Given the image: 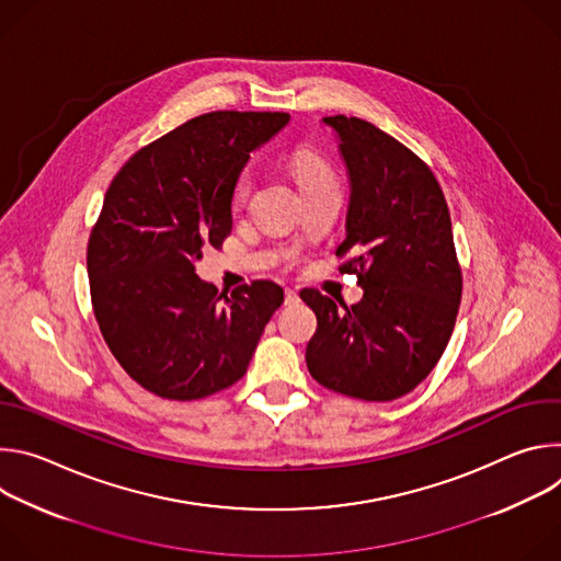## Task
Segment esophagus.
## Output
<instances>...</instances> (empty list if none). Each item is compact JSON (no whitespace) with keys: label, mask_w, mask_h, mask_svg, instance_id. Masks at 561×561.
<instances>
[{"label":"esophagus","mask_w":561,"mask_h":561,"mask_svg":"<svg viewBox=\"0 0 561 561\" xmlns=\"http://www.w3.org/2000/svg\"><path fill=\"white\" fill-rule=\"evenodd\" d=\"M299 301V295H297V290H293V288H286L284 290V304H297Z\"/></svg>","instance_id":"34e87169"}]
</instances>
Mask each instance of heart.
Segmentation results:
<instances>
[{"mask_svg":"<svg viewBox=\"0 0 561 561\" xmlns=\"http://www.w3.org/2000/svg\"><path fill=\"white\" fill-rule=\"evenodd\" d=\"M290 171H293V178H295L301 193H306L314 186L335 182V175H333L327 159L312 148H299L293 154ZM251 188H253V173L249 169H244L242 173L237 175V180L232 184V193H230V204H232L234 210L247 204V199L251 195Z\"/></svg>","mask_w":561,"mask_h":561,"instance_id":"1","label":"heart"}]
</instances>
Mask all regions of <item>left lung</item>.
Wrapping results in <instances>:
<instances>
[{
    "label": "left lung",
    "mask_w": 561,
    "mask_h": 561,
    "mask_svg": "<svg viewBox=\"0 0 561 561\" xmlns=\"http://www.w3.org/2000/svg\"><path fill=\"white\" fill-rule=\"evenodd\" d=\"M340 135L351 175L340 273L357 275L362 301L346 306L304 288L317 314L306 346L310 375L329 390L390 402L439 362L461 299L446 197L424 159L359 117H324Z\"/></svg>",
    "instance_id": "8db88e82"
}]
</instances>
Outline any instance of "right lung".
<instances>
[{
    "mask_svg": "<svg viewBox=\"0 0 561 561\" xmlns=\"http://www.w3.org/2000/svg\"><path fill=\"white\" fill-rule=\"evenodd\" d=\"M288 113L213 111L139 148L113 178L87 266L104 342L148 392L193 402L242 379L284 301L268 279L217 293L195 275L232 230L230 193Z\"/></svg>",
    "mask_w": 561,
    "mask_h": 561,
    "instance_id": "1",
    "label": "right lung"
}]
</instances>
